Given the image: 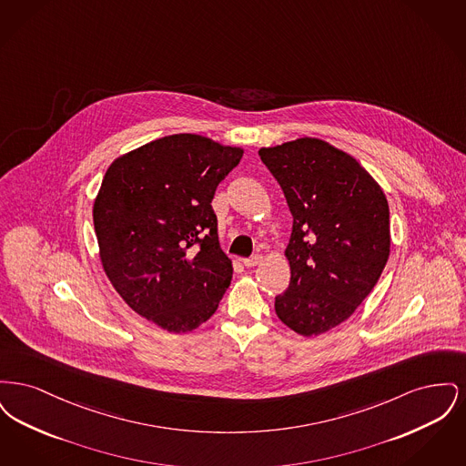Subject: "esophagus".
<instances>
[{
    "instance_id": "1",
    "label": "esophagus",
    "mask_w": 466,
    "mask_h": 466,
    "mask_svg": "<svg viewBox=\"0 0 466 466\" xmlns=\"http://www.w3.org/2000/svg\"><path fill=\"white\" fill-rule=\"evenodd\" d=\"M260 262H262V257H260V255H253V257H249V258H244L243 260L244 267L258 266Z\"/></svg>"
}]
</instances>
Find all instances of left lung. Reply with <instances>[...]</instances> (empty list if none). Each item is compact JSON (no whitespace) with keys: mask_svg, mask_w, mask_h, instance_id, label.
<instances>
[{"mask_svg":"<svg viewBox=\"0 0 466 466\" xmlns=\"http://www.w3.org/2000/svg\"><path fill=\"white\" fill-rule=\"evenodd\" d=\"M293 217L289 287L278 318L312 337L346 321L376 287L390 257V208L355 157L318 137L260 148Z\"/></svg>","mask_w":466,"mask_h":466,"instance_id":"obj_1","label":"left lung"}]
</instances>
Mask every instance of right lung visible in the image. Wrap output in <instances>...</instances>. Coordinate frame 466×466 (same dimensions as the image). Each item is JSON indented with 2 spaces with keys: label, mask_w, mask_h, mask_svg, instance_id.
I'll return each instance as SVG.
<instances>
[{
  "label": "right lung",
  "mask_w": 466,
  "mask_h": 466,
  "mask_svg": "<svg viewBox=\"0 0 466 466\" xmlns=\"http://www.w3.org/2000/svg\"><path fill=\"white\" fill-rule=\"evenodd\" d=\"M244 150L173 134L116 157L94 200L99 258L126 304L167 332L208 321L232 279L211 208Z\"/></svg>",
  "instance_id": "right-lung-1"
}]
</instances>
